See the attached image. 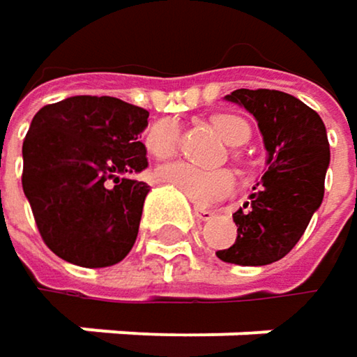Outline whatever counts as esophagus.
<instances>
[{"instance_id":"esophagus-1","label":"esophagus","mask_w":357,"mask_h":357,"mask_svg":"<svg viewBox=\"0 0 357 357\" xmlns=\"http://www.w3.org/2000/svg\"><path fill=\"white\" fill-rule=\"evenodd\" d=\"M194 215H196V219H198V221H211L215 213H213V211H208V208L194 206Z\"/></svg>"}]
</instances>
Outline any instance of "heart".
<instances>
[{
  "mask_svg": "<svg viewBox=\"0 0 357 357\" xmlns=\"http://www.w3.org/2000/svg\"><path fill=\"white\" fill-rule=\"evenodd\" d=\"M211 121L227 144L240 146L248 142L250 126L240 115L219 113L213 115ZM144 142L153 157L167 159L178 151L179 126L174 119H159L149 128ZM155 176L159 181L174 185L181 196H185L196 206H208L229 196L236 188V178L229 169H202L183 161H174L157 167Z\"/></svg>",
  "mask_w": 357,
  "mask_h": 357,
  "instance_id": "obj_1",
  "label": "heart"
}]
</instances>
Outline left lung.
I'll return each instance as SVG.
<instances>
[{"label":"left lung","mask_w":357,"mask_h":357,"mask_svg":"<svg viewBox=\"0 0 357 357\" xmlns=\"http://www.w3.org/2000/svg\"><path fill=\"white\" fill-rule=\"evenodd\" d=\"M256 117L268 153V169L250 200L234 213L238 238L219 250L223 262L262 266L281 260L300 242L324 196L331 161L321 115L300 99L268 89H238L227 95Z\"/></svg>","instance_id":"1"}]
</instances>
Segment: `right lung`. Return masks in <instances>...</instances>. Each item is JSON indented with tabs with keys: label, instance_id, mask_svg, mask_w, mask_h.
Segmentation results:
<instances>
[{
	"label": "right lung",
	"instance_id": "obj_1",
	"mask_svg": "<svg viewBox=\"0 0 357 357\" xmlns=\"http://www.w3.org/2000/svg\"><path fill=\"white\" fill-rule=\"evenodd\" d=\"M149 111L115 97H70L38 109L22 144V190L47 248L99 268L132 250L149 185L140 132Z\"/></svg>",
	"mask_w": 357,
	"mask_h": 357
}]
</instances>
